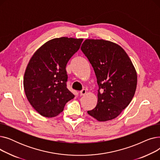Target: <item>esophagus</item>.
<instances>
[{
	"label": "esophagus",
	"mask_w": 160,
	"mask_h": 160,
	"mask_svg": "<svg viewBox=\"0 0 160 160\" xmlns=\"http://www.w3.org/2000/svg\"><path fill=\"white\" fill-rule=\"evenodd\" d=\"M86 89H82V91H80V96H83V95H86Z\"/></svg>",
	"instance_id": "1"
}]
</instances>
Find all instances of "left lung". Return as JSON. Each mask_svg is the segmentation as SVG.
I'll use <instances>...</instances> for the list:
<instances>
[{
	"instance_id": "8db88e82",
	"label": "left lung",
	"mask_w": 160,
	"mask_h": 160,
	"mask_svg": "<svg viewBox=\"0 0 160 160\" xmlns=\"http://www.w3.org/2000/svg\"><path fill=\"white\" fill-rule=\"evenodd\" d=\"M81 50L93 67L98 86L97 106L88 113L100 122L112 120L129 105L135 94V67L124 50L110 41L88 39Z\"/></svg>"
}]
</instances>
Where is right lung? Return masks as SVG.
<instances>
[{"label": "right lung", "mask_w": 160, "mask_h": 160, "mask_svg": "<svg viewBox=\"0 0 160 160\" xmlns=\"http://www.w3.org/2000/svg\"><path fill=\"white\" fill-rule=\"evenodd\" d=\"M83 39L62 37L46 42L33 54L25 70L23 86L32 106L42 116L63 112L74 95L67 88L66 65Z\"/></svg>", "instance_id": "add662e5"}]
</instances>
